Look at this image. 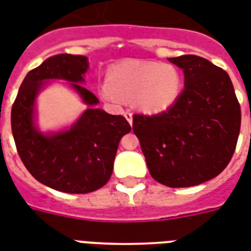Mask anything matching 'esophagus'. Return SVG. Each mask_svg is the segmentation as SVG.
<instances>
[{
  "label": "esophagus",
  "instance_id": "1",
  "mask_svg": "<svg viewBox=\"0 0 251 251\" xmlns=\"http://www.w3.org/2000/svg\"><path fill=\"white\" fill-rule=\"evenodd\" d=\"M124 115H125V118L126 120H127V122H129V124H133V114H131L130 111H125V113H124Z\"/></svg>",
  "mask_w": 251,
  "mask_h": 251
}]
</instances>
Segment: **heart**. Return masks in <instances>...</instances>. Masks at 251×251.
I'll return each instance as SVG.
<instances>
[{
  "label": "heart",
  "mask_w": 251,
  "mask_h": 251,
  "mask_svg": "<svg viewBox=\"0 0 251 251\" xmlns=\"http://www.w3.org/2000/svg\"><path fill=\"white\" fill-rule=\"evenodd\" d=\"M181 88V74L172 64L127 60L110 67L99 94L111 106L131 103L144 114L154 115L171 109Z\"/></svg>",
  "instance_id": "heart-1"
}]
</instances>
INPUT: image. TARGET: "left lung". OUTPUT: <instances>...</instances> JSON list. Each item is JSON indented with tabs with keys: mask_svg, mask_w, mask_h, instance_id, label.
<instances>
[{
	"mask_svg": "<svg viewBox=\"0 0 251 251\" xmlns=\"http://www.w3.org/2000/svg\"><path fill=\"white\" fill-rule=\"evenodd\" d=\"M184 72L176 103L156 115H133L148 169L158 183L192 187L230 163L241 129V106L226 71L196 55L169 57Z\"/></svg>",
	"mask_w": 251,
	"mask_h": 251,
	"instance_id": "left-lung-1",
	"label": "left lung"
}]
</instances>
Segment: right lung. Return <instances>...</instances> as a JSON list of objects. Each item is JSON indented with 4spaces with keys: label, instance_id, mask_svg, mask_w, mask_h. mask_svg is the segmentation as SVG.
Instances as JSON below:
<instances>
[{
    "label": "right lung",
    "instance_id": "obj_1",
    "mask_svg": "<svg viewBox=\"0 0 251 251\" xmlns=\"http://www.w3.org/2000/svg\"><path fill=\"white\" fill-rule=\"evenodd\" d=\"M88 59L60 53L26 74L12 107V133L21 161L41 184L67 194H88L113 174L120 141L131 130L122 115L97 109L98 98L83 87ZM50 80L70 82L88 109L68 129L43 133L35 126V99Z\"/></svg>",
    "mask_w": 251,
    "mask_h": 251
}]
</instances>
